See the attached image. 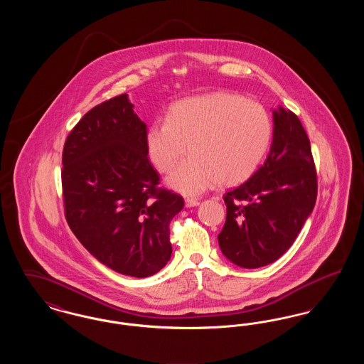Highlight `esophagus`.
Listing matches in <instances>:
<instances>
[{
	"instance_id": "esophagus-1",
	"label": "esophagus",
	"mask_w": 364,
	"mask_h": 364,
	"mask_svg": "<svg viewBox=\"0 0 364 364\" xmlns=\"http://www.w3.org/2000/svg\"><path fill=\"white\" fill-rule=\"evenodd\" d=\"M199 203H200L199 200L192 199V198H187V199H186V206H187V208H195V206H198Z\"/></svg>"
}]
</instances>
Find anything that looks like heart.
Returning a JSON list of instances; mask_svg holds the SVG:
<instances>
[{"instance_id": "1", "label": "heart", "mask_w": 364, "mask_h": 364, "mask_svg": "<svg viewBox=\"0 0 364 364\" xmlns=\"http://www.w3.org/2000/svg\"><path fill=\"white\" fill-rule=\"evenodd\" d=\"M272 122L262 105L230 92L187 98L171 106L166 120L146 132V149L161 173H171L173 190L199 195L211 184L229 187L250 178L272 140Z\"/></svg>"}]
</instances>
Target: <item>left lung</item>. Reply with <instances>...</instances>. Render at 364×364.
Segmentation results:
<instances>
[{
	"label": "left lung",
	"mask_w": 364,
	"mask_h": 364,
	"mask_svg": "<svg viewBox=\"0 0 364 364\" xmlns=\"http://www.w3.org/2000/svg\"><path fill=\"white\" fill-rule=\"evenodd\" d=\"M274 131L264 164L224 195L226 221L218 242L244 269L273 263L294 244L315 206L318 183L310 139L297 116L273 110Z\"/></svg>",
	"instance_id": "left-lung-1"
}]
</instances>
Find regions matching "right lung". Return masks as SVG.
I'll use <instances>...</instances> for the list:
<instances>
[{"mask_svg":"<svg viewBox=\"0 0 364 364\" xmlns=\"http://www.w3.org/2000/svg\"><path fill=\"white\" fill-rule=\"evenodd\" d=\"M146 132L127 94L105 101L67 136L61 171L73 235L101 263L136 278L156 274L171 259L169 224L184 208L183 196L158 188Z\"/></svg>","mask_w":364,"mask_h":364,"instance_id":"right-lung-1","label":"right lung"}]
</instances>
